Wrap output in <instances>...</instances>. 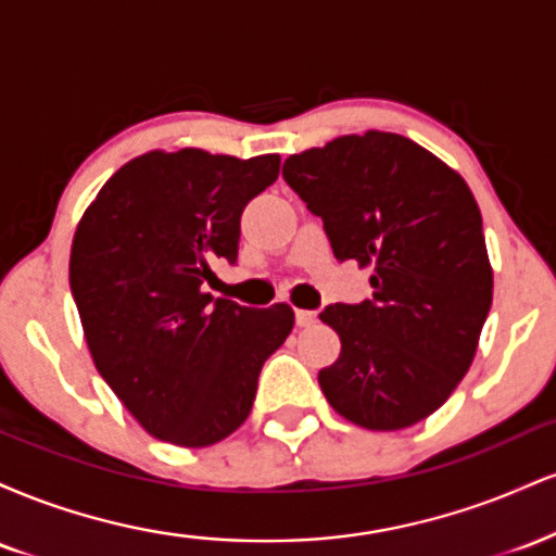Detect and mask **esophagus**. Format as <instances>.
Returning <instances> with one entry per match:
<instances>
[{"label": "esophagus", "mask_w": 556, "mask_h": 556, "mask_svg": "<svg viewBox=\"0 0 556 556\" xmlns=\"http://www.w3.org/2000/svg\"><path fill=\"white\" fill-rule=\"evenodd\" d=\"M295 321L300 329H305V327H314V324L318 321V316H316V311H295Z\"/></svg>", "instance_id": "esophagus-1"}]
</instances>
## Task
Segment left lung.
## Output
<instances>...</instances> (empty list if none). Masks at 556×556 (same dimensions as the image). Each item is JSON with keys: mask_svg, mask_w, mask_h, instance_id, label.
<instances>
[{"mask_svg": "<svg viewBox=\"0 0 556 556\" xmlns=\"http://www.w3.org/2000/svg\"><path fill=\"white\" fill-rule=\"evenodd\" d=\"M282 177L321 216L334 258L374 271L371 300L321 311L342 342L318 371L324 397L371 431L429 418L468 374L494 290L468 182L379 130L292 154Z\"/></svg>", "mask_w": 556, "mask_h": 556, "instance_id": "8db88e82", "label": "left lung"}]
</instances>
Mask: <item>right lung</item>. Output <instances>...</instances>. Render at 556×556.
<instances>
[{
  "label": "right lung",
  "mask_w": 556,
  "mask_h": 556,
  "mask_svg": "<svg viewBox=\"0 0 556 556\" xmlns=\"http://www.w3.org/2000/svg\"><path fill=\"white\" fill-rule=\"evenodd\" d=\"M279 154L149 151L119 167L78 222L70 290L91 358L151 437L208 446L245 424L287 303L248 308L203 282L235 264L240 214L279 175Z\"/></svg>",
  "instance_id": "1"
}]
</instances>
